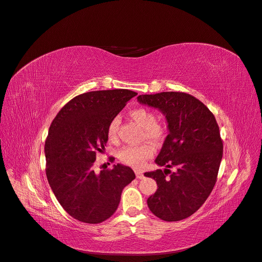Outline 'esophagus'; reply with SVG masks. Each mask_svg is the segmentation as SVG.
Masks as SVG:
<instances>
[{"label":"esophagus","mask_w":262,"mask_h":262,"mask_svg":"<svg viewBox=\"0 0 262 262\" xmlns=\"http://www.w3.org/2000/svg\"><path fill=\"white\" fill-rule=\"evenodd\" d=\"M136 176H137V178H139V180H143L144 178V174L142 172H138V171L136 172Z\"/></svg>","instance_id":"34e87169"}]
</instances>
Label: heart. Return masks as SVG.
I'll list each match as a JSON object with an SVG mask.
<instances>
[{
	"mask_svg": "<svg viewBox=\"0 0 262 262\" xmlns=\"http://www.w3.org/2000/svg\"><path fill=\"white\" fill-rule=\"evenodd\" d=\"M130 118L144 128L143 137L154 143H159L166 136V130L157 123V117L150 110L140 107L133 109L129 113ZM119 128V119L114 118L110 121L107 128V137L110 141L117 139ZM154 155V147L149 144H142L139 146H124L118 152L119 159L133 168L139 169Z\"/></svg>",
	"mask_w": 262,
	"mask_h": 262,
	"instance_id": "obj_1",
	"label": "heart"
}]
</instances>
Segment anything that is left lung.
Segmentation results:
<instances>
[{
    "mask_svg": "<svg viewBox=\"0 0 262 262\" xmlns=\"http://www.w3.org/2000/svg\"><path fill=\"white\" fill-rule=\"evenodd\" d=\"M137 99L160 109L170 132L155 160L168 169L144 173L158 186L147 206L163 221H181L199 210L216 183L223 156L219 125L207 106L185 92L142 94Z\"/></svg>",
    "mask_w": 262,
    "mask_h": 262,
    "instance_id": "8db88e82",
    "label": "left lung"
}]
</instances>
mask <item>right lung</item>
I'll return each instance as SVG.
<instances>
[{
  "mask_svg": "<svg viewBox=\"0 0 262 262\" xmlns=\"http://www.w3.org/2000/svg\"><path fill=\"white\" fill-rule=\"evenodd\" d=\"M137 95L127 89L79 94L54 118L45 144L46 173L62 208L75 220L98 224L112 216L124 187L135 173L124 164L94 171L96 153L102 152L110 121Z\"/></svg>",
  "mask_w": 262,
  "mask_h": 262,
  "instance_id": "right-lung-1",
  "label": "right lung"
}]
</instances>
